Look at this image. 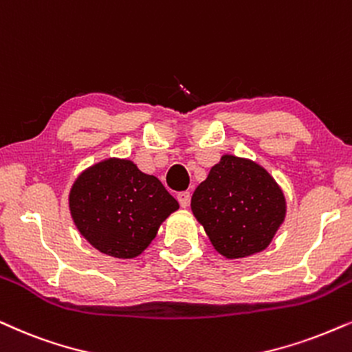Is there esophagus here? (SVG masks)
Here are the masks:
<instances>
[{"label":"esophagus","mask_w":352,"mask_h":352,"mask_svg":"<svg viewBox=\"0 0 352 352\" xmlns=\"http://www.w3.org/2000/svg\"><path fill=\"white\" fill-rule=\"evenodd\" d=\"M177 202H179L182 208H186L190 202V194L189 192H179V194H177Z\"/></svg>","instance_id":"1"}]
</instances>
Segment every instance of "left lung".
<instances>
[{"label": "left lung", "instance_id": "left-lung-1", "mask_svg": "<svg viewBox=\"0 0 352 352\" xmlns=\"http://www.w3.org/2000/svg\"><path fill=\"white\" fill-rule=\"evenodd\" d=\"M194 217L226 258L257 254L285 220V195L267 170L250 160L223 155L190 200Z\"/></svg>", "mask_w": 352, "mask_h": 352}]
</instances>
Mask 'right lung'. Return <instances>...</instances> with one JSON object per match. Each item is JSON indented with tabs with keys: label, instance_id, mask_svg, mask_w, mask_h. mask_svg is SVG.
<instances>
[{
	"label": "right lung",
	"instance_id": "obj_1",
	"mask_svg": "<svg viewBox=\"0 0 352 352\" xmlns=\"http://www.w3.org/2000/svg\"><path fill=\"white\" fill-rule=\"evenodd\" d=\"M69 208L77 230L95 249L116 258H134L179 204L157 177L129 160L109 158L77 177Z\"/></svg>",
	"mask_w": 352,
	"mask_h": 352
}]
</instances>
